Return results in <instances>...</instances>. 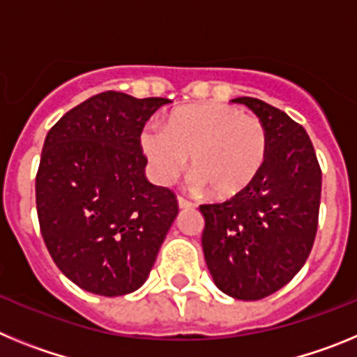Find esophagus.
I'll return each instance as SVG.
<instances>
[{"mask_svg": "<svg viewBox=\"0 0 357 357\" xmlns=\"http://www.w3.org/2000/svg\"><path fill=\"white\" fill-rule=\"evenodd\" d=\"M176 204H178V207H181V209H193L195 207V204H191V202L185 200V198H182V197L176 198Z\"/></svg>", "mask_w": 357, "mask_h": 357, "instance_id": "obj_1", "label": "esophagus"}]
</instances>
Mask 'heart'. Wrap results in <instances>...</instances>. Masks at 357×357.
Here are the masks:
<instances>
[{
	"mask_svg": "<svg viewBox=\"0 0 357 357\" xmlns=\"http://www.w3.org/2000/svg\"><path fill=\"white\" fill-rule=\"evenodd\" d=\"M141 148L159 184H172L188 166L191 185L220 200L247 191L268 159V132L257 116L227 103H195L175 109L166 127L141 132Z\"/></svg>",
	"mask_w": 357,
	"mask_h": 357,
	"instance_id": "1",
	"label": "heart"
}]
</instances>
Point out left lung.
<instances>
[{"label": "left lung", "mask_w": 357, "mask_h": 357, "mask_svg": "<svg viewBox=\"0 0 357 357\" xmlns=\"http://www.w3.org/2000/svg\"><path fill=\"white\" fill-rule=\"evenodd\" d=\"M268 132V159L257 181L223 204L200 206L202 248L220 291L259 301L286 286L313 248L321 172L307 132L257 98H234Z\"/></svg>", "instance_id": "8db88e82"}]
</instances>
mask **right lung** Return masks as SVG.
<instances>
[{"label":"right lung","instance_id":"add662e5","mask_svg":"<svg viewBox=\"0 0 357 357\" xmlns=\"http://www.w3.org/2000/svg\"><path fill=\"white\" fill-rule=\"evenodd\" d=\"M168 102L107 91L46 135L36 178L40 234L59 270L85 291L139 289L178 214L175 195L144 176L139 143L144 123Z\"/></svg>","mask_w":357,"mask_h":357}]
</instances>
